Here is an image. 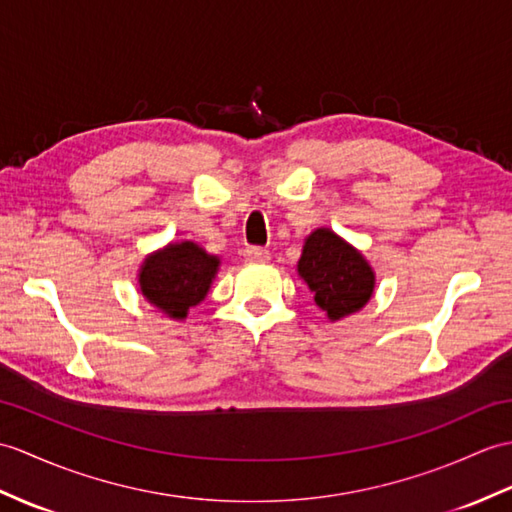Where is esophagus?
<instances>
[{"label": "esophagus", "instance_id": "34e87169", "mask_svg": "<svg viewBox=\"0 0 512 512\" xmlns=\"http://www.w3.org/2000/svg\"><path fill=\"white\" fill-rule=\"evenodd\" d=\"M244 257L246 261H253V264H266V261H270V251L261 246H248L244 251Z\"/></svg>", "mask_w": 512, "mask_h": 512}]
</instances>
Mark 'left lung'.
Segmentation results:
<instances>
[{
	"label": "left lung",
	"mask_w": 512,
	"mask_h": 512,
	"mask_svg": "<svg viewBox=\"0 0 512 512\" xmlns=\"http://www.w3.org/2000/svg\"><path fill=\"white\" fill-rule=\"evenodd\" d=\"M296 272L331 323L360 312L375 294V270L368 259L327 227L305 237Z\"/></svg>",
	"instance_id": "left-lung-1"
}]
</instances>
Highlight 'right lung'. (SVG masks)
<instances>
[{
  "instance_id": "1",
  "label": "right lung",
  "mask_w": 512,
  "mask_h": 512,
  "mask_svg": "<svg viewBox=\"0 0 512 512\" xmlns=\"http://www.w3.org/2000/svg\"><path fill=\"white\" fill-rule=\"evenodd\" d=\"M220 257L192 240L170 242L144 257L137 272L139 292L172 320H185L189 307L207 299L220 270Z\"/></svg>"
}]
</instances>
